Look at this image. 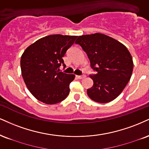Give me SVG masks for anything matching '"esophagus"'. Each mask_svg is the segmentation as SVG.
<instances>
[{
    "label": "esophagus",
    "instance_id": "34e87169",
    "mask_svg": "<svg viewBox=\"0 0 149 149\" xmlns=\"http://www.w3.org/2000/svg\"><path fill=\"white\" fill-rule=\"evenodd\" d=\"M77 78L78 79H83V78H85V75H82V76H76Z\"/></svg>",
    "mask_w": 149,
    "mask_h": 149
}]
</instances>
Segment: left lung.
<instances>
[{
  "instance_id": "8db88e82",
  "label": "left lung",
  "mask_w": 149,
  "mask_h": 149,
  "mask_svg": "<svg viewBox=\"0 0 149 149\" xmlns=\"http://www.w3.org/2000/svg\"><path fill=\"white\" fill-rule=\"evenodd\" d=\"M76 44L85 52L91 68L96 71L89 75L94 85L87 89L88 96L101 103L113 101L122 92L132 76L133 62L128 48L101 33L80 36Z\"/></svg>"
}]
</instances>
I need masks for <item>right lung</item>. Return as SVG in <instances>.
I'll return each instance as SVG.
<instances>
[{
	"instance_id": "obj_1",
	"label": "right lung",
	"mask_w": 149,
	"mask_h": 149,
	"mask_svg": "<svg viewBox=\"0 0 149 149\" xmlns=\"http://www.w3.org/2000/svg\"><path fill=\"white\" fill-rule=\"evenodd\" d=\"M76 36L52 35L36 41L26 48L21 58V73L29 91L46 104L62 101L69 94L73 74L60 71L65 67L62 57L73 45Z\"/></svg>"
}]
</instances>
